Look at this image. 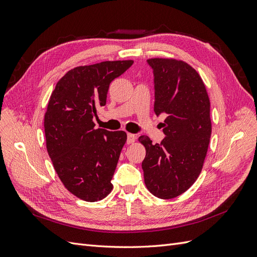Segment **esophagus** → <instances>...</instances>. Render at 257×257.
I'll list each match as a JSON object with an SVG mask.
<instances>
[{"label":"esophagus","mask_w":257,"mask_h":257,"mask_svg":"<svg viewBox=\"0 0 257 257\" xmlns=\"http://www.w3.org/2000/svg\"><path fill=\"white\" fill-rule=\"evenodd\" d=\"M136 139V136L134 134H131V133H127V139H126V143L130 145L132 143H134Z\"/></svg>","instance_id":"1"}]
</instances>
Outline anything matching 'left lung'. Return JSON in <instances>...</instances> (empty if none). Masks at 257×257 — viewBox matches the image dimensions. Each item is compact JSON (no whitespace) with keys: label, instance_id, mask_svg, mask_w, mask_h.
<instances>
[{"label":"left lung","instance_id":"obj_1","mask_svg":"<svg viewBox=\"0 0 257 257\" xmlns=\"http://www.w3.org/2000/svg\"><path fill=\"white\" fill-rule=\"evenodd\" d=\"M147 63L153 71L154 112L166 119L161 144L139 137L146 148L142 167L150 193L170 199L190 189L203 169L211 136L210 100L200 76L185 62L157 58Z\"/></svg>","mask_w":257,"mask_h":257}]
</instances>
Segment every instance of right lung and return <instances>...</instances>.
<instances>
[{"label": "right lung", "instance_id": "add662e5", "mask_svg": "<svg viewBox=\"0 0 257 257\" xmlns=\"http://www.w3.org/2000/svg\"><path fill=\"white\" fill-rule=\"evenodd\" d=\"M133 63L105 61L75 67L51 93L44 120L47 151L62 183L82 200H100L112 190L126 133L95 128L93 119L106 105L111 81Z\"/></svg>", "mask_w": 257, "mask_h": 257}]
</instances>
